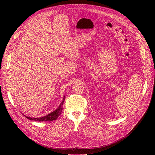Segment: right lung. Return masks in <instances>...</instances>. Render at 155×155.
Wrapping results in <instances>:
<instances>
[{"instance_id": "right-lung-1", "label": "right lung", "mask_w": 155, "mask_h": 155, "mask_svg": "<svg viewBox=\"0 0 155 155\" xmlns=\"http://www.w3.org/2000/svg\"><path fill=\"white\" fill-rule=\"evenodd\" d=\"M64 100H65V96H64L63 100L61 102L59 106L58 107V108L56 110H55L54 111H53V112L49 114L48 115H47L45 117H40V118H31V117H28L26 115H25V117L30 120H33V121H51L55 120L58 118V117L61 115V114L62 112V105L64 104Z\"/></svg>"}]
</instances>
